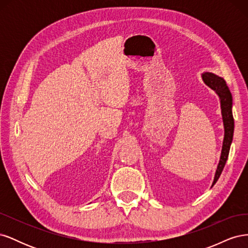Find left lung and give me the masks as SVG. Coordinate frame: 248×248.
<instances>
[{
  "instance_id": "obj_1",
  "label": "left lung",
  "mask_w": 248,
  "mask_h": 248,
  "mask_svg": "<svg viewBox=\"0 0 248 248\" xmlns=\"http://www.w3.org/2000/svg\"><path fill=\"white\" fill-rule=\"evenodd\" d=\"M202 78L205 84L211 88L213 91L218 95L220 100V108H221V115L224 127V138L222 141V149L218 166H217L215 176L212 186L217 182V180L220 177L221 171L224 168L228 160V156L230 152L231 144L232 140V134H234V118H232V94L227 86V82L222 78L216 76L212 72H204L202 73Z\"/></svg>"
}]
</instances>
